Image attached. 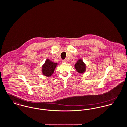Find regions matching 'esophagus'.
<instances>
[{
    "mask_svg": "<svg viewBox=\"0 0 127 127\" xmlns=\"http://www.w3.org/2000/svg\"><path fill=\"white\" fill-rule=\"evenodd\" d=\"M66 62H67V61L66 60H63L62 61V63H66Z\"/></svg>",
    "mask_w": 127,
    "mask_h": 127,
    "instance_id": "obj_1",
    "label": "esophagus"
}]
</instances>
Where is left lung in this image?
Masks as SVG:
<instances>
[{
  "label": "left lung",
  "instance_id": "obj_1",
  "mask_svg": "<svg viewBox=\"0 0 127 127\" xmlns=\"http://www.w3.org/2000/svg\"><path fill=\"white\" fill-rule=\"evenodd\" d=\"M75 68L78 72L79 73H84L86 70V64L82 59H79L75 64Z\"/></svg>",
  "mask_w": 127,
  "mask_h": 127
}]
</instances>
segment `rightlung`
I'll list each match as a JSON object with an SVG mask.
<instances>
[{"label":"right lung","instance_id":"obj_1","mask_svg":"<svg viewBox=\"0 0 127 127\" xmlns=\"http://www.w3.org/2000/svg\"><path fill=\"white\" fill-rule=\"evenodd\" d=\"M57 64V63H54L49 59H47L42 67V74L46 77L51 76L54 73L55 69Z\"/></svg>","mask_w":127,"mask_h":127}]
</instances>
